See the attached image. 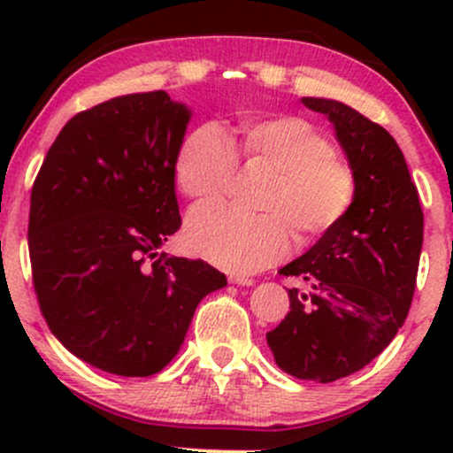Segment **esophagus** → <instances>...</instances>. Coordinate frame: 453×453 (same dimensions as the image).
<instances>
[{"mask_svg":"<svg viewBox=\"0 0 453 453\" xmlns=\"http://www.w3.org/2000/svg\"><path fill=\"white\" fill-rule=\"evenodd\" d=\"M230 283L242 285V288H244V285H247V288H249V285H253V279H249V277H230Z\"/></svg>","mask_w":453,"mask_h":453,"instance_id":"1","label":"esophagus"}]
</instances>
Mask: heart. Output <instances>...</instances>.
Returning a JSON list of instances; mask_svg holds the SVG:
<instances>
[{"label":"heart","mask_w":453,"mask_h":453,"mask_svg":"<svg viewBox=\"0 0 453 453\" xmlns=\"http://www.w3.org/2000/svg\"><path fill=\"white\" fill-rule=\"evenodd\" d=\"M242 155L274 170L264 191L262 215L200 206L187 221V244L230 273L247 274L279 262L292 242L336 226L356 196L351 165L332 150L319 127L303 117L249 119L241 129ZM236 174V153L217 127H197L176 159L180 191L196 202H219Z\"/></svg>","instance_id":"heart-1"}]
</instances>
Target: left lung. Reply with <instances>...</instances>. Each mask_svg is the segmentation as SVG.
Segmentation results:
<instances>
[{
  "instance_id": "obj_1",
  "label": "left lung",
  "mask_w": 453,
  "mask_h": 453,
  "mask_svg": "<svg viewBox=\"0 0 453 453\" xmlns=\"http://www.w3.org/2000/svg\"><path fill=\"white\" fill-rule=\"evenodd\" d=\"M303 104L334 126L356 196L336 226L279 270L300 288L288 289L289 313L266 341L280 371L330 383L375 360L407 319L424 212L403 150L386 129L342 102Z\"/></svg>"
}]
</instances>
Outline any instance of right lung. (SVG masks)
<instances>
[{
	"label": "right lung",
	"instance_id": "right-lung-1",
	"mask_svg": "<svg viewBox=\"0 0 453 453\" xmlns=\"http://www.w3.org/2000/svg\"><path fill=\"white\" fill-rule=\"evenodd\" d=\"M189 119L165 91L97 104L65 123L31 189L40 311L67 351L112 375L159 372L200 300L227 285L202 259L159 253L180 227L174 173Z\"/></svg>",
	"mask_w": 453,
	"mask_h": 453
}]
</instances>
